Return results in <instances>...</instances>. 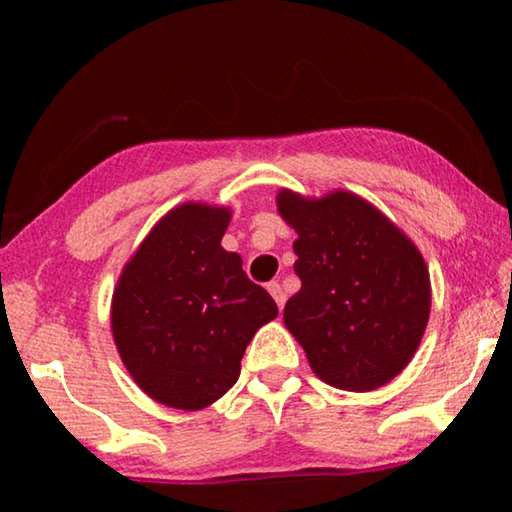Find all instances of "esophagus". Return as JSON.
Listing matches in <instances>:
<instances>
[{"instance_id":"esophagus-1","label":"esophagus","mask_w":512,"mask_h":512,"mask_svg":"<svg viewBox=\"0 0 512 512\" xmlns=\"http://www.w3.org/2000/svg\"><path fill=\"white\" fill-rule=\"evenodd\" d=\"M266 289L273 296V300L277 302V307L282 309L284 307V300H287V296H284V291H282V284L280 282H268Z\"/></svg>"}]
</instances>
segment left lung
<instances>
[{"instance_id":"1","label":"left lung","mask_w":512,"mask_h":512,"mask_svg":"<svg viewBox=\"0 0 512 512\" xmlns=\"http://www.w3.org/2000/svg\"><path fill=\"white\" fill-rule=\"evenodd\" d=\"M277 210L298 232L302 287L284 325L311 370L343 391H375L406 368L429 320V271L420 250L377 207L350 192L318 201L282 189Z\"/></svg>"}]
</instances>
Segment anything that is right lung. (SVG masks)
Wrapping results in <instances>:
<instances>
[{"label": "right lung", "mask_w": 512, "mask_h": 512, "mask_svg": "<svg viewBox=\"0 0 512 512\" xmlns=\"http://www.w3.org/2000/svg\"><path fill=\"white\" fill-rule=\"evenodd\" d=\"M225 207L185 203L149 232L112 296L121 361L155 402L205 409L235 386L255 332L277 316L241 257L221 248Z\"/></svg>", "instance_id": "1"}]
</instances>
